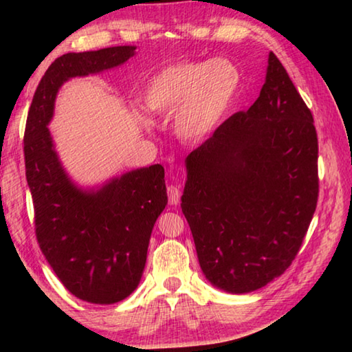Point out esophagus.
I'll list each match as a JSON object with an SVG mask.
<instances>
[{
  "label": "esophagus",
  "instance_id": "1",
  "mask_svg": "<svg viewBox=\"0 0 352 352\" xmlns=\"http://www.w3.org/2000/svg\"><path fill=\"white\" fill-rule=\"evenodd\" d=\"M168 197H169V204L170 205H177L180 204V197H182V190L175 184H170L168 188Z\"/></svg>",
  "mask_w": 352,
  "mask_h": 352
}]
</instances>
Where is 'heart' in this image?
I'll return each mask as SVG.
<instances>
[{
	"label": "heart",
	"instance_id": "obj_1",
	"mask_svg": "<svg viewBox=\"0 0 352 352\" xmlns=\"http://www.w3.org/2000/svg\"><path fill=\"white\" fill-rule=\"evenodd\" d=\"M241 88V71L226 58L180 62L155 74L142 93L152 115L177 110L175 130L184 140L211 133L230 111Z\"/></svg>",
	"mask_w": 352,
	"mask_h": 352
}]
</instances>
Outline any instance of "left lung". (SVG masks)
<instances>
[{"mask_svg": "<svg viewBox=\"0 0 352 352\" xmlns=\"http://www.w3.org/2000/svg\"><path fill=\"white\" fill-rule=\"evenodd\" d=\"M186 168L182 211L211 284L247 294L283 275L317 208L318 138L273 52L256 102L220 124Z\"/></svg>", "mask_w": 352, "mask_h": 352, "instance_id": "obj_1", "label": "left lung"}]
</instances>
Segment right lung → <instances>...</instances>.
Returning <instances> with one entry per match:
<instances>
[{
  "label": "right lung",
  "instance_id": "right-lung-1",
  "mask_svg": "<svg viewBox=\"0 0 352 352\" xmlns=\"http://www.w3.org/2000/svg\"><path fill=\"white\" fill-rule=\"evenodd\" d=\"M135 50L115 46L56 58L41 77L26 119V178L40 250L65 287L94 305H113L138 287L152 228L168 205L164 168L136 169L98 192H83L63 172L46 126L65 80L118 67Z\"/></svg>",
  "mask_w": 352,
  "mask_h": 352
}]
</instances>
